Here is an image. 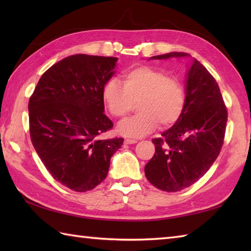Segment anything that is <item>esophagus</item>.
<instances>
[{
    "label": "esophagus",
    "instance_id": "34e87169",
    "mask_svg": "<svg viewBox=\"0 0 251 251\" xmlns=\"http://www.w3.org/2000/svg\"><path fill=\"white\" fill-rule=\"evenodd\" d=\"M124 142H125V145H132V143H136L137 140H135V139H125Z\"/></svg>",
    "mask_w": 251,
    "mask_h": 251
}]
</instances>
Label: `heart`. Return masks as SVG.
Wrapping results in <instances>:
<instances>
[{
    "mask_svg": "<svg viewBox=\"0 0 251 251\" xmlns=\"http://www.w3.org/2000/svg\"><path fill=\"white\" fill-rule=\"evenodd\" d=\"M102 98L110 113L119 119L128 115L137 103L139 113L117 127L120 134L137 138L150 134L158 124L174 125L183 112L185 90L178 77L141 66L123 74V85L119 79L110 78L103 86Z\"/></svg>",
    "mask_w": 251,
    "mask_h": 251,
    "instance_id": "b5f03b06",
    "label": "heart"
}]
</instances>
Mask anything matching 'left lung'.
<instances>
[{
  "mask_svg": "<svg viewBox=\"0 0 251 251\" xmlns=\"http://www.w3.org/2000/svg\"><path fill=\"white\" fill-rule=\"evenodd\" d=\"M168 52L151 57L167 59L186 57ZM185 103L180 119L155 138V153L145 167L147 179L155 188L178 192L195 183L211 167L225 140L227 109L219 85L196 59L188 72Z\"/></svg>",
  "mask_w": 251,
  "mask_h": 251,
  "instance_id": "8db88e82",
  "label": "left lung"
}]
</instances>
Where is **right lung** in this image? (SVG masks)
<instances>
[{"mask_svg":"<svg viewBox=\"0 0 251 251\" xmlns=\"http://www.w3.org/2000/svg\"><path fill=\"white\" fill-rule=\"evenodd\" d=\"M117 58L85 54L63 58L43 73L29 100L32 145L58 182L75 192L105 179L123 138L102 139L113 127L103 114L102 89Z\"/></svg>","mask_w":251,"mask_h":251,"instance_id":"right-lung-1","label":"right lung"}]
</instances>
